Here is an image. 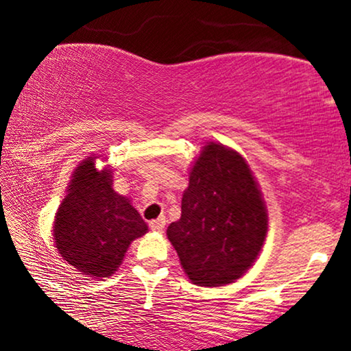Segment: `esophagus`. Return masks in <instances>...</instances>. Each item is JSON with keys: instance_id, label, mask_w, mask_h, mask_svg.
I'll list each match as a JSON object with an SVG mask.
<instances>
[{"instance_id": "1", "label": "esophagus", "mask_w": 351, "mask_h": 351, "mask_svg": "<svg viewBox=\"0 0 351 351\" xmlns=\"http://www.w3.org/2000/svg\"><path fill=\"white\" fill-rule=\"evenodd\" d=\"M165 225H166V219L160 217V219L152 220L150 228L153 230V232H162V230H165Z\"/></svg>"}]
</instances>
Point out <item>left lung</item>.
<instances>
[{
	"label": "left lung",
	"mask_w": 351,
	"mask_h": 351,
	"mask_svg": "<svg viewBox=\"0 0 351 351\" xmlns=\"http://www.w3.org/2000/svg\"><path fill=\"white\" fill-rule=\"evenodd\" d=\"M182 214L167 238L193 285H230L256 262L265 241L268 214L247 161L209 142L190 169Z\"/></svg>",
	"instance_id": "1"
}]
</instances>
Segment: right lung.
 Returning <instances> with one entry per match:
<instances>
[{
  "mask_svg": "<svg viewBox=\"0 0 351 351\" xmlns=\"http://www.w3.org/2000/svg\"><path fill=\"white\" fill-rule=\"evenodd\" d=\"M97 158H86L71 174L56 214L54 241L62 258L83 275L108 278L148 227L129 198L112 189L113 171L95 167Z\"/></svg>",
  "mask_w": 351,
  "mask_h": 351,
  "instance_id": "obj_1",
  "label": "right lung"
}]
</instances>
